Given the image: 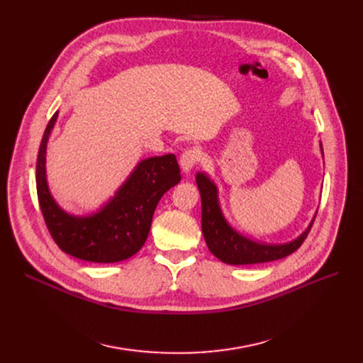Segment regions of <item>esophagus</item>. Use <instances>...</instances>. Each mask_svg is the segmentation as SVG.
I'll return each instance as SVG.
<instances>
[{"label":"esophagus","instance_id":"1","mask_svg":"<svg viewBox=\"0 0 363 363\" xmlns=\"http://www.w3.org/2000/svg\"><path fill=\"white\" fill-rule=\"evenodd\" d=\"M199 160H200V151L196 148H188L182 152L179 163L184 172H189L199 163Z\"/></svg>","mask_w":363,"mask_h":363}]
</instances>
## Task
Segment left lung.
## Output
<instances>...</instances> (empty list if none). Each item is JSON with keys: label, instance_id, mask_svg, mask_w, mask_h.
<instances>
[{"label": "left lung", "instance_id": "1", "mask_svg": "<svg viewBox=\"0 0 363 363\" xmlns=\"http://www.w3.org/2000/svg\"><path fill=\"white\" fill-rule=\"evenodd\" d=\"M196 181L201 196V230L206 244L208 250L228 264H253L287 257L298 249L311 231L313 222L291 242L278 245L255 242L228 225L219 207L216 185L200 172Z\"/></svg>", "mask_w": 363, "mask_h": 363}]
</instances>
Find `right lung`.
<instances>
[{
    "mask_svg": "<svg viewBox=\"0 0 363 363\" xmlns=\"http://www.w3.org/2000/svg\"><path fill=\"white\" fill-rule=\"evenodd\" d=\"M57 116L59 111L45 128L36 159L38 201L52 240L65 253L81 260L114 263L129 259L144 245L162 196L181 181L175 155L140 162L97 213L72 216L54 201L45 178L47 143Z\"/></svg>",
    "mask_w": 363,
    "mask_h": 363,
    "instance_id": "right-lung-1",
    "label": "right lung"
}]
</instances>
